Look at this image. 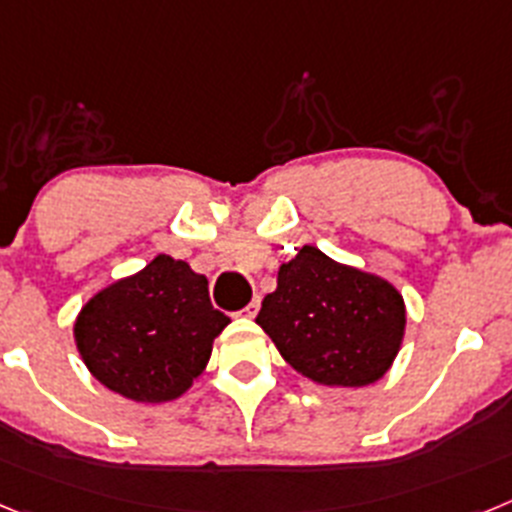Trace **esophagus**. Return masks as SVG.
Returning <instances> with one entry per match:
<instances>
[{
  "label": "esophagus",
  "mask_w": 512,
  "mask_h": 512,
  "mask_svg": "<svg viewBox=\"0 0 512 512\" xmlns=\"http://www.w3.org/2000/svg\"><path fill=\"white\" fill-rule=\"evenodd\" d=\"M259 307H261V297H253V300L243 307V315H246V318H256Z\"/></svg>",
  "instance_id": "esophagus-1"
}]
</instances>
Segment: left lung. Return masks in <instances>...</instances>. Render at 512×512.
<instances>
[{
  "label": "left lung",
  "instance_id": "obj_1",
  "mask_svg": "<svg viewBox=\"0 0 512 512\" xmlns=\"http://www.w3.org/2000/svg\"><path fill=\"white\" fill-rule=\"evenodd\" d=\"M256 323L295 372L325 387H366L387 374L405 336V300L387 279L302 246L279 266Z\"/></svg>",
  "mask_w": 512,
  "mask_h": 512
}]
</instances>
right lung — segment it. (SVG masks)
<instances>
[{
	"label": "right lung",
	"instance_id": "1",
	"mask_svg": "<svg viewBox=\"0 0 512 512\" xmlns=\"http://www.w3.org/2000/svg\"><path fill=\"white\" fill-rule=\"evenodd\" d=\"M230 323L207 277L166 253L81 307L74 341L94 379L133 402L182 397L205 372L212 341Z\"/></svg>",
	"mask_w": 512,
	"mask_h": 512
}]
</instances>
